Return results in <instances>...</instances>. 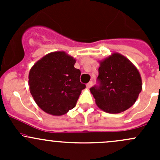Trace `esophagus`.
I'll list each match as a JSON object with an SVG mask.
<instances>
[{
  "mask_svg": "<svg viewBox=\"0 0 160 160\" xmlns=\"http://www.w3.org/2000/svg\"><path fill=\"white\" fill-rule=\"evenodd\" d=\"M92 85H93V81H90L89 83L87 84V88H90L92 87Z\"/></svg>",
  "mask_w": 160,
  "mask_h": 160,
  "instance_id": "esophagus-1",
  "label": "esophagus"
}]
</instances>
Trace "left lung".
Listing matches in <instances>:
<instances>
[{
  "instance_id": "obj_1",
  "label": "left lung",
  "mask_w": 160,
  "mask_h": 160,
  "mask_svg": "<svg viewBox=\"0 0 160 160\" xmlns=\"http://www.w3.org/2000/svg\"><path fill=\"white\" fill-rule=\"evenodd\" d=\"M99 85L90 90L99 108L118 114L132 107L142 91V79L136 67L126 57L114 52L100 62Z\"/></svg>"
}]
</instances>
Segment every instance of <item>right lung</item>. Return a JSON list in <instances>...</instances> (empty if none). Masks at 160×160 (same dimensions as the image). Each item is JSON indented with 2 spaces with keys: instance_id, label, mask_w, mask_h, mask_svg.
<instances>
[{
  "instance_id": "right-lung-1",
  "label": "right lung",
  "mask_w": 160,
  "mask_h": 160,
  "mask_svg": "<svg viewBox=\"0 0 160 160\" xmlns=\"http://www.w3.org/2000/svg\"><path fill=\"white\" fill-rule=\"evenodd\" d=\"M75 62L73 57L59 51L43 56L31 68L30 93L45 112L60 116L76 106L86 85L80 81L81 72Z\"/></svg>"
}]
</instances>
